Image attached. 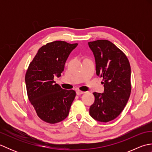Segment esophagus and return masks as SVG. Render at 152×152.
<instances>
[{"instance_id": "1", "label": "esophagus", "mask_w": 152, "mask_h": 152, "mask_svg": "<svg viewBox=\"0 0 152 152\" xmlns=\"http://www.w3.org/2000/svg\"><path fill=\"white\" fill-rule=\"evenodd\" d=\"M85 92L83 91H80V90H77L76 91V94L78 95H82V94H83Z\"/></svg>"}]
</instances>
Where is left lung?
<instances>
[{
	"label": "left lung",
	"instance_id": "obj_1",
	"mask_svg": "<svg viewBox=\"0 0 152 152\" xmlns=\"http://www.w3.org/2000/svg\"><path fill=\"white\" fill-rule=\"evenodd\" d=\"M94 55L96 74L103 78L104 92L93 93L95 102L89 114L95 120L108 122L121 114L131 91V66L125 53L107 40L88 42Z\"/></svg>",
	"mask_w": 152,
	"mask_h": 152
}]
</instances>
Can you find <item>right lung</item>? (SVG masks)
I'll return each instance as SVG.
<instances>
[{
	"label": "right lung",
	"mask_w": 152,
	"mask_h": 152,
	"mask_svg": "<svg viewBox=\"0 0 152 152\" xmlns=\"http://www.w3.org/2000/svg\"><path fill=\"white\" fill-rule=\"evenodd\" d=\"M78 44L55 41L42 46L29 64L25 74L28 98L38 117L49 124L64 120L76 96L53 81L61 76L70 53Z\"/></svg>",
	"instance_id": "right-lung-1"
}]
</instances>
